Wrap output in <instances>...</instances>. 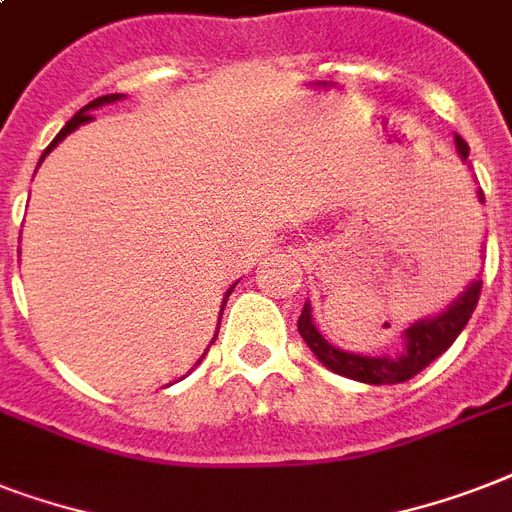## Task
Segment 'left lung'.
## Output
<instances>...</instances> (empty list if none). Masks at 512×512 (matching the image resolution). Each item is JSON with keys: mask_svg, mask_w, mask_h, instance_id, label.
<instances>
[{"mask_svg": "<svg viewBox=\"0 0 512 512\" xmlns=\"http://www.w3.org/2000/svg\"><path fill=\"white\" fill-rule=\"evenodd\" d=\"M457 151L462 159H468V143L454 135ZM484 201V193H478ZM481 284L484 281H473L457 303H452L444 313H438L436 319L417 321L414 327L406 329V350L404 356L398 358H372V356H356V353H345V350L329 345L319 335V329L313 327L311 305L305 303L300 319H297V332L308 342L313 356L319 358L321 364L332 369V372L350 377V380L369 382V385H393V382L412 380L414 374H420L428 364H433L441 353L452 348V342L460 337L465 324L470 321L476 311L478 297H481Z\"/></svg>", "mask_w": 512, "mask_h": 512, "instance_id": "left-lung-1", "label": "left lung"}]
</instances>
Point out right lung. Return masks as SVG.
I'll return each instance as SVG.
<instances>
[{
	"label": "right lung",
	"instance_id": "obj_1",
	"mask_svg": "<svg viewBox=\"0 0 512 512\" xmlns=\"http://www.w3.org/2000/svg\"><path fill=\"white\" fill-rule=\"evenodd\" d=\"M122 98H124V95H119V92H116V95H103V98H95V100H92V103H87V106H84V108H82V111H76V114H74V119H71V122H68V124H66V127H63V130H60V132H58V135H55V140H52L50 146H47V151H44V154H42V159H39V164H42V162H44V156L50 154L52 148L58 146L60 140L66 138L68 132H74V130H76V127H79V124H84V122H90V119H92V114H90L92 108H100V106H106V103H114V100H122ZM231 292H233V287H231V289H228V292H225L223 308H225V303H228V295H231ZM220 316H223V313H220ZM215 337H217V335H215Z\"/></svg>",
	"mask_w": 512,
	"mask_h": 512
}]
</instances>
